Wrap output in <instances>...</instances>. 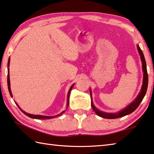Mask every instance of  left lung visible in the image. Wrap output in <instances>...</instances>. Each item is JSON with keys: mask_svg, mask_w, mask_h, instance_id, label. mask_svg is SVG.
Segmentation results:
<instances>
[{"mask_svg": "<svg viewBox=\"0 0 154 154\" xmlns=\"http://www.w3.org/2000/svg\"><path fill=\"white\" fill-rule=\"evenodd\" d=\"M137 50H138L139 55L141 56V60L142 62V69H143V84H142L141 91L138 94V96H137V97L133 102H131V104L128 106H127L125 109L119 112H116V113L104 112L100 111V110H98V109L95 107V106L94 105V103L92 102L91 91V89L89 90L90 91L91 99V107L93 108V110L95 112H96L99 116L102 117V118L107 119H114L121 118V117L128 115V114L132 113L133 112L135 111L136 109L137 108L139 104H140V103L141 102L142 100H143L147 89L148 75H147V71L146 62H145L144 55L143 54V52H142V50L140 48V47L139 46V45H137Z\"/></svg>", "mask_w": 154, "mask_h": 154, "instance_id": "1", "label": "left lung"}]
</instances>
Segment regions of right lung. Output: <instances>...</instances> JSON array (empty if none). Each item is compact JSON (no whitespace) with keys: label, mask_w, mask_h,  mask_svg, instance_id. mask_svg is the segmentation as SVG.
Listing matches in <instances>:
<instances>
[{"label":"right lung","mask_w":154,"mask_h":154,"mask_svg":"<svg viewBox=\"0 0 154 154\" xmlns=\"http://www.w3.org/2000/svg\"><path fill=\"white\" fill-rule=\"evenodd\" d=\"M9 64H10V58H9V60H8V64H7V65H8V75H7V85H8V89H9V94H10V95H11V97H13V95H12V93H11V88H10V78H9ZM74 85L75 84H73V85H71V88H70V89H69V92H68V95H67V104H66V106H67V107H68V106L69 105V96H70V92H71V89H72V87L74 86ZM15 104L17 105V106L19 107V108L21 110V111L23 113H24L25 114H26V116H29V117H30V118H32V119H54V118H55V117H58V116H60V115H62V114L65 112V110H64V111H63L62 112H61L60 114H58V115H56V116H42V115H34V114H29V113H27V112H26L25 111H23V110H22V109L19 107V105L17 104V103L15 102Z\"/></svg>","instance_id":"obj_1"}]
</instances>
